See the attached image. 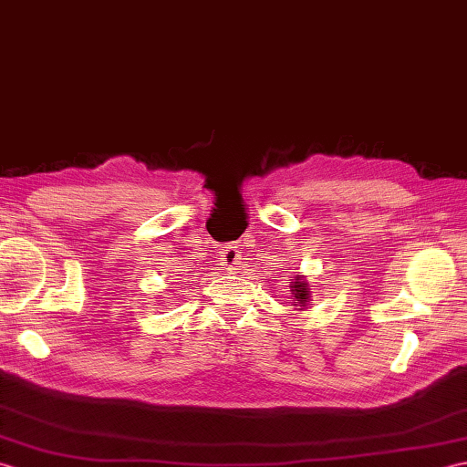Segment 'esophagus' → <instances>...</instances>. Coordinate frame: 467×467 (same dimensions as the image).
Instances as JSON below:
<instances>
[{
    "mask_svg": "<svg viewBox=\"0 0 467 467\" xmlns=\"http://www.w3.org/2000/svg\"><path fill=\"white\" fill-rule=\"evenodd\" d=\"M233 248H234V246H233Z\"/></svg>",
    "mask_w": 467,
    "mask_h": 467,
    "instance_id": "1",
    "label": "esophagus"
}]
</instances>
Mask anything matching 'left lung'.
Returning <instances> with one entry per match:
<instances>
[{"instance_id": "8db88e82", "label": "left lung", "mask_w": 467, "mask_h": 467, "mask_svg": "<svg viewBox=\"0 0 467 467\" xmlns=\"http://www.w3.org/2000/svg\"><path fill=\"white\" fill-rule=\"evenodd\" d=\"M296 283L292 285L290 288H292V295H295V298L298 300V306H306V302H308V288H306V283L305 280H302V276H296L295 278ZM296 306V305H295ZM302 310V308H300Z\"/></svg>"}]
</instances>
